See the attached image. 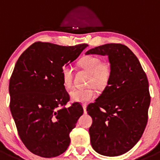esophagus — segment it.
<instances>
[{"instance_id":"obj_1","label":"esophagus","mask_w":160,"mask_h":160,"mask_svg":"<svg viewBox=\"0 0 160 160\" xmlns=\"http://www.w3.org/2000/svg\"><path fill=\"white\" fill-rule=\"evenodd\" d=\"M83 111H84V113H87V104H83Z\"/></svg>"}]
</instances>
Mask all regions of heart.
I'll use <instances>...</instances> for the list:
<instances>
[{"label":"heart","instance_id":"heart-1","mask_svg":"<svg viewBox=\"0 0 160 160\" xmlns=\"http://www.w3.org/2000/svg\"><path fill=\"white\" fill-rule=\"evenodd\" d=\"M80 66L90 73L88 85H94L97 88H103L108 83L111 78V68L107 63H102L99 57L88 55L80 61ZM62 78L63 85L66 88L72 86L73 70L70 66H65L62 69ZM96 93L93 87L76 88L70 91V96L73 102H88L95 98Z\"/></svg>","mask_w":160,"mask_h":160}]
</instances>
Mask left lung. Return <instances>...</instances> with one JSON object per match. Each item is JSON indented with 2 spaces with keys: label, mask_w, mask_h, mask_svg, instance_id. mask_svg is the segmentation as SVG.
<instances>
[{
  "label": "left lung",
  "mask_w": 160,
  "mask_h": 160,
  "mask_svg": "<svg viewBox=\"0 0 160 160\" xmlns=\"http://www.w3.org/2000/svg\"><path fill=\"white\" fill-rule=\"evenodd\" d=\"M86 54L107 55L111 64L107 86L87 108L93 119L89 129L91 145L102 155H122L138 142L148 123V78L136 56L122 44H106Z\"/></svg>",
  "instance_id": "1"
}]
</instances>
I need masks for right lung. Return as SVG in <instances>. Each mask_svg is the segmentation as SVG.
Segmentation results:
<instances>
[{
  "label": "right lung",
  "instance_id": "right-lung-1",
  "mask_svg": "<svg viewBox=\"0 0 160 160\" xmlns=\"http://www.w3.org/2000/svg\"><path fill=\"white\" fill-rule=\"evenodd\" d=\"M87 46L35 42L15 65L8 87L9 107L22 142L35 155L55 157L70 145V133L83 108L78 102L65 107L70 95L63 85L62 69Z\"/></svg>",
  "mask_w": 160,
  "mask_h": 160
}]
</instances>
